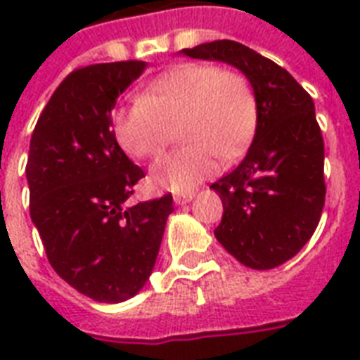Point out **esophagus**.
<instances>
[{"mask_svg":"<svg viewBox=\"0 0 360 360\" xmlns=\"http://www.w3.org/2000/svg\"><path fill=\"white\" fill-rule=\"evenodd\" d=\"M196 196V192L194 191H188V192H177V194H174V202L177 203V205H185V203H188L192 200V198Z\"/></svg>","mask_w":360,"mask_h":360,"instance_id":"obj_1","label":"esophagus"}]
</instances>
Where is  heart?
Returning <instances> with one entry per match:
<instances>
[{"label":"heart","instance_id":"b5f03b06","mask_svg":"<svg viewBox=\"0 0 360 360\" xmlns=\"http://www.w3.org/2000/svg\"><path fill=\"white\" fill-rule=\"evenodd\" d=\"M257 106L250 82L214 63L175 65L114 112L115 138L127 155L157 157L172 127L185 143L151 166L149 181L160 191H191L214 174L217 157L236 158L256 129Z\"/></svg>","mask_w":360,"mask_h":360}]
</instances>
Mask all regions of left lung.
Segmentation results:
<instances>
[{
    "label": "left lung",
    "mask_w": 360,
    "mask_h": 360,
    "mask_svg": "<svg viewBox=\"0 0 360 360\" xmlns=\"http://www.w3.org/2000/svg\"><path fill=\"white\" fill-rule=\"evenodd\" d=\"M181 53L231 65L252 84L256 134L243 162L211 185L224 205L214 237L246 267H278L310 240L325 205V147L312 97L240 42H205Z\"/></svg>",
    "instance_id": "8db88e82"
}]
</instances>
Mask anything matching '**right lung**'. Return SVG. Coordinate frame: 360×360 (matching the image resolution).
<instances>
[{
    "label": "right lung",
    "mask_w": 360,
    "mask_h": 360,
    "mask_svg": "<svg viewBox=\"0 0 360 360\" xmlns=\"http://www.w3.org/2000/svg\"><path fill=\"white\" fill-rule=\"evenodd\" d=\"M143 70V61L72 70L30 141V214L48 262L98 302H123L146 285L174 211L172 194L127 205L146 174L115 140L112 110Z\"/></svg>",
    "instance_id": "add662e5"
}]
</instances>
